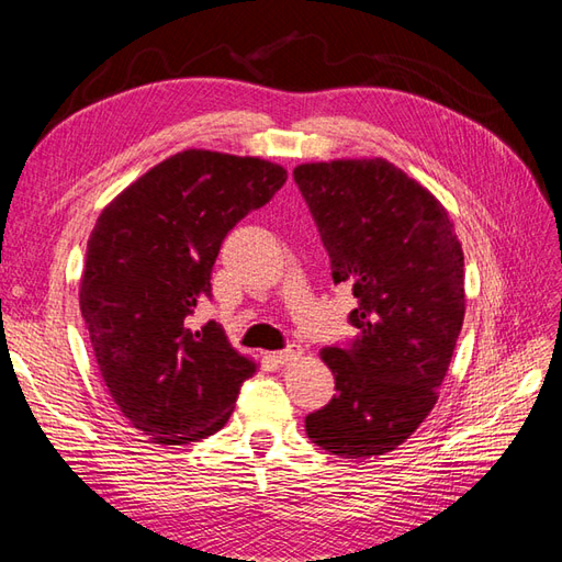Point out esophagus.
Returning <instances> with one entry per match:
<instances>
[{"label": "esophagus", "instance_id": "34e87169", "mask_svg": "<svg viewBox=\"0 0 562 562\" xmlns=\"http://www.w3.org/2000/svg\"><path fill=\"white\" fill-rule=\"evenodd\" d=\"M304 355V350H302V345H290L288 350H280V352H272L270 357H272V362H278V364H290V362H296L300 360V357Z\"/></svg>", "mask_w": 562, "mask_h": 562}]
</instances>
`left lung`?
<instances>
[{
    "label": "left lung",
    "instance_id": "1",
    "mask_svg": "<svg viewBox=\"0 0 562 562\" xmlns=\"http://www.w3.org/2000/svg\"><path fill=\"white\" fill-rule=\"evenodd\" d=\"M294 183L336 284H350L357 336L324 348L336 396L306 435L340 459L408 439L437 403L463 324V250L437 198L386 159L302 164Z\"/></svg>",
    "mask_w": 562,
    "mask_h": 562
}]
</instances>
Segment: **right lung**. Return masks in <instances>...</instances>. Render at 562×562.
Masks as SVG:
<instances>
[{
    "label": "right lung",
    "instance_id": "1",
    "mask_svg": "<svg viewBox=\"0 0 562 562\" xmlns=\"http://www.w3.org/2000/svg\"><path fill=\"white\" fill-rule=\"evenodd\" d=\"M288 181L278 164L188 149L127 186L93 226L79 306L101 376L130 425L157 445L224 427L256 362L217 321L190 316L212 300L222 241Z\"/></svg>",
    "mask_w": 562,
    "mask_h": 562
}]
</instances>
